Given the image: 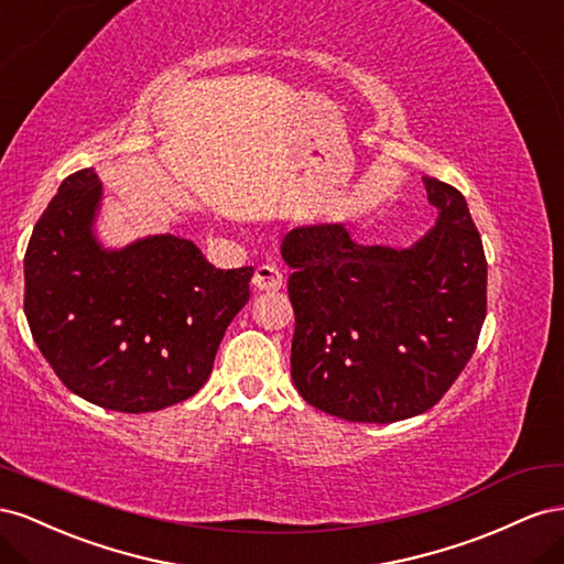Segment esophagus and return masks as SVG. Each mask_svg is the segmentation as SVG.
I'll return each mask as SVG.
<instances>
[{
  "instance_id": "esophagus-1",
  "label": "esophagus",
  "mask_w": 564,
  "mask_h": 564,
  "mask_svg": "<svg viewBox=\"0 0 564 564\" xmlns=\"http://www.w3.org/2000/svg\"><path fill=\"white\" fill-rule=\"evenodd\" d=\"M252 285L257 288V291H281L283 273L279 271V267H273V264H260L254 269Z\"/></svg>"
}]
</instances>
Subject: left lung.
Listing matches in <instances>:
<instances>
[{"instance_id":"1","label":"left lung","mask_w":564,"mask_h":564,"mask_svg":"<svg viewBox=\"0 0 564 564\" xmlns=\"http://www.w3.org/2000/svg\"><path fill=\"white\" fill-rule=\"evenodd\" d=\"M440 210L413 248L359 246L343 224L293 229L291 376L307 404L351 423L425 413L475 354L487 316V257L463 193L425 180Z\"/></svg>"}]
</instances>
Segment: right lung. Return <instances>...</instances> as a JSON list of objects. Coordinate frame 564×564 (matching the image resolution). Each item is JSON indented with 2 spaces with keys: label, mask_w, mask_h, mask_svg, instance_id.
<instances>
[{
  "label": "right lung",
  "mask_w": 564,
  "mask_h": 564,
  "mask_svg": "<svg viewBox=\"0 0 564 564\" xmlns=\"http://www.w3.org/2000/svg\"><path fill=\"white\" fill-rule=\"evenodd\" d=\"M99 200V176L79 170L37 219L25 250L28 326L77 397L122 413L160 411L210 378L254 269H217L170 234L104 250L91 234Z\"/></svg>",
  "instance_id": "1"
}]
</instances>
